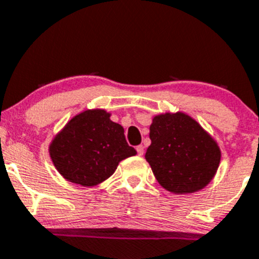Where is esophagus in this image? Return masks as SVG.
<instances>
[{
	"instance_id": "obj_1",
	"label": "esophagus",
	"mask_w": 259,
	"mask_h": 259,
	"mask_svg": "<svg viewBox=\"0 0 259 259\" xmlns=\"http://www.w3.org/2000/svg\"><path fill=\"white\" fill-rule=\"evenodd\" d=\"M137 152H138V154H139V156H143V154H144V147L143 146H138L137 147Z\"/></svg>"
}]
</instances>
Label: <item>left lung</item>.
I'll return each instance as SVG.
<instances>
[{"mask_svg":"<svg viewBox=\"0 0 259 259\" xmlns=\"http://www.w3.org/2000/svg\"><path fill=\"white\" fill-rule=\"evenodd\" d=\"M146 152L157 181L174 194L206 188L217 172L221 149L213 138L184 112L153 116Z\"/></svg>","mask_w":259,"mask_h":259,"instance_id":"1","label":"left lung"}]
</instances>
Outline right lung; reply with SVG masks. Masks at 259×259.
Masks as SVG:
<instances>
[{
  "instance_id": "obj_1",
  "label": "right lung",
  "mask_w": 259,
  "mask_h": 259,
  "mask_svg": "<svg viewBox=\"0 0 259 259\" xmlns=\"http://www.w3.org/2000/svg\"><path fill=\"white\" fill-rule=\"evenodd\" d=\"M102 108L75 115L50 143V156L64 179L96 187L110 178L122 159L137 154L126 143L124 127Z\"/></svg>"
}]
</instances>
